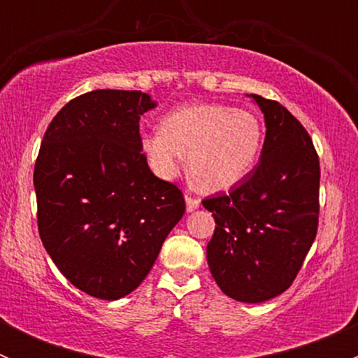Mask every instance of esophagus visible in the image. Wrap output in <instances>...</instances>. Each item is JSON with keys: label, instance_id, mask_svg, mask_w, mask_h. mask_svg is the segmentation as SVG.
Here are the masks:
<instances>
[{"label": "esophagus", "instance_id": "1", "mask_svg": "<svg viewBox=\"0 0 358 358\" xmlns=\"http://www.w3.org/2000/svg\"><path fill=\"white\" fill-rule=\"evenodd\" d=\"M185 204H187V211L189 213H192V211H196L197 208H199V199H194V197H190V196H185Z\"/></svg>", "mask_w": 358, "mask_h": 358}]
</instances>
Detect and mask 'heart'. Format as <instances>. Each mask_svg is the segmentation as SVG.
I'll return each mask as SVG.
<instances>
[{
	"instance_id": "b5f03b06",
	"label": "heart",
	"mask_w": 358,
	"mask_h": 358,
	"mask_svg": "<svg viewBox=\"0 0 358 358\" xmlns=\"http://www.w3.org/2000/svg\"><path fill=\"white\" fill-rule=\"evenodd\" d=\"M263 128L251 110L223 103H190L169 112L140 149L159 178L171 180L187 154V171L206 192L239 183L255 166Z\"/></svg>"
}]
</instances>
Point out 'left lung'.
Instances as JSON below:
<instances>
[{"instance_id":"1","label":"left lung","mask_w":358,"mask_h":358,"mask_svg":"<svg viewBox=\"0 0 358 358\" xmlns=\"http://www.w3.org/2000/svg\"><path fill=\"white\" fill-rule=\"evenodd\" d=\"M251 96L265 117L256 168L229 194L202 201L216 227L206 256L220 289L243 303L282 294L319 225V157L301 122L275 100Z\"/></svg>"}]
</instances>
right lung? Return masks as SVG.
<instances>
[{
    "label": "right lung",
    "mask_w": 358,
    "mask_h": 358,
    "mask_svg": "<svg viewBox=\"0 0 358 358\" xmlns=\"http://www.w3.org/2000/svg\"><path fill=\"white\" fill-rule=\"evenodd\" d=\"M156 106L142 92L95 90L66 103L43 136L39 237L62 275L93 298L135 291L185 213L178 187L157 178L140 149V115Z\"/></svg>",
    "instance_id": "add662e5"
}]
</instances>
